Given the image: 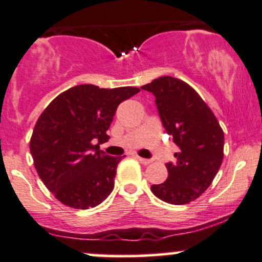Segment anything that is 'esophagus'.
<instances>
[{
  "mask_svg": "<svg viewBox=\"0 0 262 262\" xmlns=\"http://www.w3.org/2000/svg\"><path fill=\"white\" fill-rule=\"evenodd\" d=\"M136 157H137V160L142 163V165H149V163L152 162L150 160H147V158H143V157H139V156H136Z\"/></svg>",
  "mask_w": 262,
  "mask_h": 262,
  "instance_id": "esophagus-1",
  "label": "esophagus"
}]
</instances>
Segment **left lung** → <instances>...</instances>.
Instances as JSON below:
<instances>
[{"label": "left lung", "mask_w": 262, "mask_h": 262, "mask_svg": "<svg viewBox=\"0 0 262 262\" xmlns=\"http://www.w3.org/2000/svg\"><path fill=\"white\" fill-rule=\"evenodd\" d=\"M141 89L155 95L161 121L179 147L176 162L166 163L167 180L152 185L150 190L168 204H187L209 187L221 167L223 130L209 106L186 82L163 76Z\"/></svg>", "instance_id": "8db88e82"}]
</instances>
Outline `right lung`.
<instances>
[{
    "label": "right lung",
    "mask_w": 262,
    "mask_h": 262,
    "mask_svg": "<svg viewBox=\"0 0 262 262\" xmlns=\"http://www.w3.org/2000/svg\"><path fill=\"white\" fill-rule=\"evenodd\" d=\"M139 91L78 84L58 95L39 116L30 152L39 178L62 204L89 209L113 191L116 167L125 156H107L100 144L109 139L119 104Z\"/></svg>",
    "instance_id": "add662e5"
}]
</instances>
